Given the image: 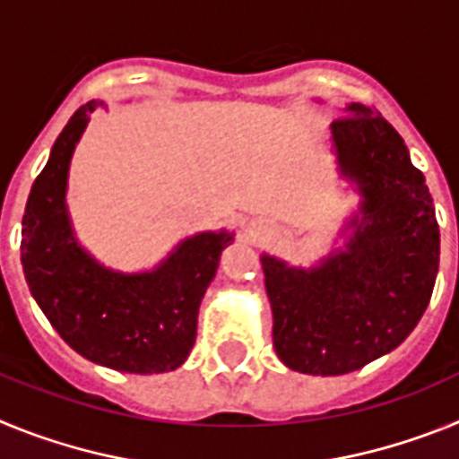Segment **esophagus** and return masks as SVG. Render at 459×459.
I'll return each instance as SVG.
<instances>
[{"label":"esophagus","mask_w":459,"mask_h":459,"mask_svg":"<svg viewBox=\"0 0 459 459\" xmlns=\"http://www.w3.org/2000/svg\"><path fill=\"white\" fill-rule=\"evenodd\" d=\"M266 232H269V227L262 221H253L246 225V238H248V241H262V238L266 237Z\"/></svg>","instance_id":"1"}]
</instances>
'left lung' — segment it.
Listing matches in <instances>:
<instances>
[{"instance_id":"left-lung-1","label":"left lung","mask_w":459,"mask_h":459,"mask_svg":"<svg viewBox=\"0 0 459 459\" xmlns=\"http://www.w3.org/2000/svg\"><path fill=\"white\" fill-rule=\"evenodd\" d=\"M340 179L359 193L340 248L312 266L262 253L273 347L287 368L335 377L407 340L439 271V225L425 177L379 112L344 105L331 124Z\"/></svg>"}]
</instances>
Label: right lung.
<instances>
[{
  "mask_svg": "<svg viewBox=\"0 0 459 459\" xmlns=\"http://www.w3.org/2000/svg\"><path fill=\"white\" fill-rule=\"evenodd\" d=\"M89 100L64 126L22 216V269L31 296L64 338L96 366L133 375L169 372L188 359L197 312L234 232L186 237L153 269L126 273L93 257L73 230L68 169L93 109Z\"/></svg>",
  "mask_w": 459,
  "mask_h": 459,
  "instance_id": "right-lung-1",
  "label": "right lung"
}]
</instances>
